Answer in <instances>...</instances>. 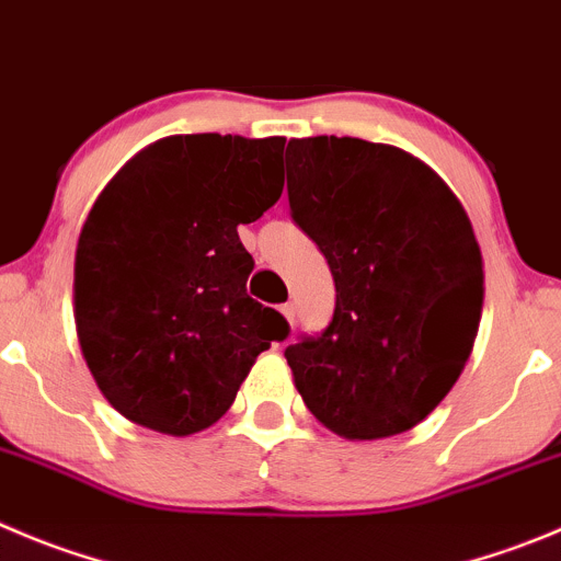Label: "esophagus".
Returning <instances> with one entry per match:
<instances>
[{"mask_svg":"<svg viewBox=\"0 0 561 561\" xmlns=\"http://www.w3.org/2000/svg\"><path fill=\"white\" fill-rule=\"evenodd\" d=\"M279 312H282V316H285V321L293 327V318H296V307H293V305H282Z\"/></svg>","mask_w":561,"mask_h":561,"instance_id":"obj_1","label":"esophagus"}]
</instances>
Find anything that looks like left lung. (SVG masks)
I'll use <instances>...</instances> for the list:
<instances>
[{
    "instance_id": "1",
    "label": "left lung",
    "mask_w": 561,
    "mask_h": 561,
    "mask_svg": "<svg viewBox=\"0 0 561 561\" xmlns=\"http://www.w3.org/2000/svg\"><path fill=\"white\" fill-rule=\"evenodd\" d=\"M293 221L327 256L334 316L287 345L307 410L345 439L410 432L465 370L484 305L470 218L443 176L399 146L293 138Z\"/></svg>"
}]
</instances>
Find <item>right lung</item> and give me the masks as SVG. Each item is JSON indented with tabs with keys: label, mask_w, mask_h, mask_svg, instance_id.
I'll list each match as a JSON object with an SVG mask.
<instances>
[{
	"label": "right lung",
	"mask_w": 561,
	"mask_h": 561,
	"mask_svg": "<svg viewBox=\"0 0 561 561\" xmlns=\"http://www.w3.org/2000/svg\"><path fill=\"white\" fill-rule=\"evenodd\" d=\"M285 138L169 135L104 185L75 256L82 357L113 410L187 437L232 407L287 321L245 296L238 238L282 196Z\"/></svg>",
	"instance_id": "1"
}]
</instances>
